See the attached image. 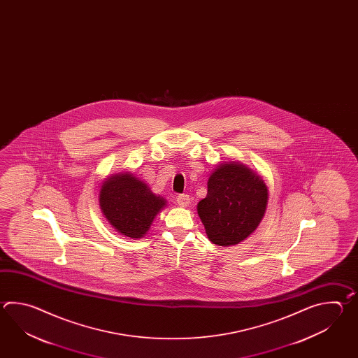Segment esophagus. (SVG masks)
I'll list each match as a JSON object with an SVG mask.
<instances>
[{
  "label": "esophagus",
  "mask_w": 358,
  "mask_h": 358,
  "mask_svg": "<svg viewBox=\"0 0 358 358\" xmlns=\"http://www.w3.org/2000/svg\"><path fill=\"white\" fill-rule=\"evenodd\" d=\"M189 196L188 194H178L176 196V203L180 206V207H187V206H189Z\"/></svg>",
  "instance_id": "obj_1"
}]
</instances>
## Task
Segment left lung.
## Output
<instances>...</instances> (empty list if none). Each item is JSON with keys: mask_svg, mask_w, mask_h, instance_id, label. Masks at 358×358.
Listing matches in <instances>:
<instances>
[{"mask_svg": "<svg viewBox=\"0 0 358 358\" xmlns=\"http://www.w3.org/2000/svg\"><path fill=\"white\" fill-rule=\"evenodd\" d=\"M267 187L261 176L242 164H225L213 171L207 196L197 211L213 244L233 245L259 227L267 206Z\"/></svg>", "mask_w": 358, "mask_h": 358, "instance_id": "1", "label": "left lung"}]
</instances>
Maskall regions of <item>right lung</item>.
I'll use <instances>...</instances> for the list:
<instances>
[{
  "instance_id": "obj_1",
  "label": "right lung",
  "mask_w": 358,
  "mask_h": 358,
  "mask_svg": "<svg viewBox=\"0 0 358 358\" xmlns=\"http://www.w3.org/2000/svg\"><path fill=\"white\" fill-rule=\"evenodd\" d=\"M166 201L153 194L145 182L130 174L107 179L99 190V206L107 220L122 236L141 238Z\"/></svg>"
}]
</instances>
